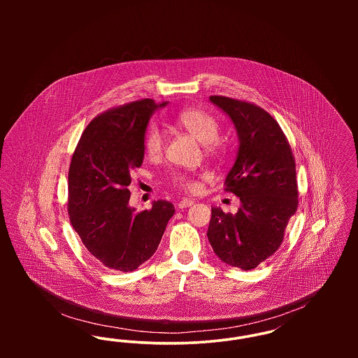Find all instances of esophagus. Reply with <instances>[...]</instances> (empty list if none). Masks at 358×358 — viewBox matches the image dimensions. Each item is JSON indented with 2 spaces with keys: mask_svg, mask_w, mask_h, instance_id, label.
<instances>
[{
  "mask_svg": "<svg viewBox=\"0 0 358 358\" xmlns=\"http://www.w3.org/2000/svg\"><path fill=\"white\" fill-rule=\"evenodd\" d=\"M194 204V201L193 200H190V199H184V200H181L177 206L180 208V209H184V208H189V206H192V205Z\"/></svg>",
  "mask_w": 358,
  "mask_h": 358,
  "instance_id": "obj_1",
  "label": "esophagus"
}]
</instances>
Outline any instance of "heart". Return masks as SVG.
I'll return each mask as SVG.
<instances>
[{"instance_id":"obj_1","label":"heart","mask_w":358,"mask_h":358,"mask_svg":"<svg viewBox=\"0 0 358 358\" xmlns=\"http://www.w3.org/2000/svg\"><path fill=\"white\" fill-rule=\"evenodd\" d=\"M174 122L184 130H187L190 136H194L199 142L204 143L205 152L210 155H217L222 150V143L219 141L220 136V124L212 114L208 111L196 108V107H187L180 110ZM165 145V136L162 130L157 124H150L143 136V148L145 153L152 158H157L162 154ZM168 184L171 187L192 192L194 190L197 184L194 178L184 173V171H173L168 177Z\"/></svg>"}]
</instances>
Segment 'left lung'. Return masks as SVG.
Returning a JSON list of instances; mask_svg holds the SVG:
<instances>
[{"label": "left lung", "instance_id": "8db88e82", "mask_svg": "<svg viewBox=\"0 0 358 358\" xmlns=\"http://www.w3.org/2000/svg\"><path fill=\"white\" fill-rule=\"evenodd\" d=\"M209 99L238 130V158L224 190L241 205L236 215L212 208L206 236L224 263L252 270L278 251L298 209L294 154L278 122L262 107L222 95Z\"/></svg>", "mask_w": 358, "mask_h": 358}]
</instances>
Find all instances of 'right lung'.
Returning <instances> with one entry per match:
<instances>
[{"instance_id": "obj_1", "label": "right lung", "mask_w": 358, "mask_h": 358, "mask_svg": "<svg viewBox=\"0 0 358 358\" xmlns=\"http://www.w3.org/2000/svg\"><path fill=\"white\" fill-rule=\"evenodd\" d=\"M165 104L141 99L104 111L88 123L72 154L69 222L88 252L110 270L129 273L149 260L174 215L165 200L142 212L129 206L130 171L142 165L148 122Z\"/></svg>"}]
</instances>
